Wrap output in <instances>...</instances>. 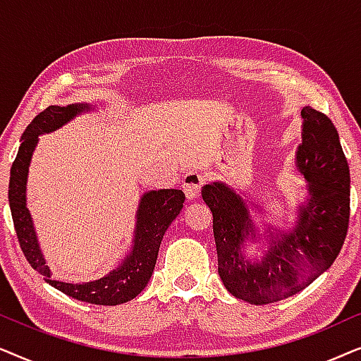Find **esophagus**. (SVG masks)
<instances>
[{
	"label": "esophagus",
	"instance_id": "1",
	"mask_svg": "<svg viewBox=\"0 0 361 361\" xmlns=\"http://www.w3.org/2000/svg\"><path fill=\"white\" fill-rule=\"evenodd\" d=\"M204 176L201 175L200 171H190L183 176V183H181V188L185 191L186 200L193 201L200 196L201 185H203Z\"/></svg>",
	"mask_w": 361,
	"mask_h": 361
}]
</instances>
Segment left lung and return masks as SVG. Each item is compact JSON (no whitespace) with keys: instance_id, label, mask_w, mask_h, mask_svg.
Segmentation results:
<instances>
[{"instance_id":"left-lung-1","label":"left lung","mask_w":361,"mask_h":361,"mask_svg":"<svg viewBox=\"0 0 361 361\" xmlns=\"http://www.w3.org/2000/svg\"><path fill=\"white\" fill-rule=\"evenodd\" d=\"M302 143L295 170L305 180V201L297 204L289 231L259 224L261 203L244 198L223 181L201 190L213 213L218 272L229 294L254 305L295 295L324 274L343 246L350 219V170L338 132L326 115L302 109ZM249 248H256L251 255Z\"/></svg>"}]
</instances>
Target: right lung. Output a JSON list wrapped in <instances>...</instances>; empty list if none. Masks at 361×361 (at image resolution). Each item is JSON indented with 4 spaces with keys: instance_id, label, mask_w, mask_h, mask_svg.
<instances>
[{
    "instance_id": "1",
    "label": "right lung",
    "mask_w": 361,
    "mask_h": 361,
    "mask_svg": "<svg viewBox=\"0 0 361 361\" xmlns=\"http://www.w3.org/2000/svg\"><path fill=\"white\" fill-rule=\"evenodd\" d=\"M95 105L71 104L66 107L49 105L44 112L36 115L35 120L27 125L21 137V147L14 158L9 175L8 200L14 229H16L19 246L24 257L31 267L44 276V281L57 290L64 292L72 299L87 302L95 305H118L128 302L140 294L150 281L155 269L158 249H160L163 234L168 226L180 214L185 203V193L181 190H152L142 195L137 209L135 238L132 243V251L123 257L120 266L110 271L107 276L95 279L82 284H69V282L54 281L51 269L46 266L39 243L32 224L30 209L26 206V183L30 163L35 148L42 133H51L69 123L77 115L92 112Z\"/></svg>"
}]
</instances>
